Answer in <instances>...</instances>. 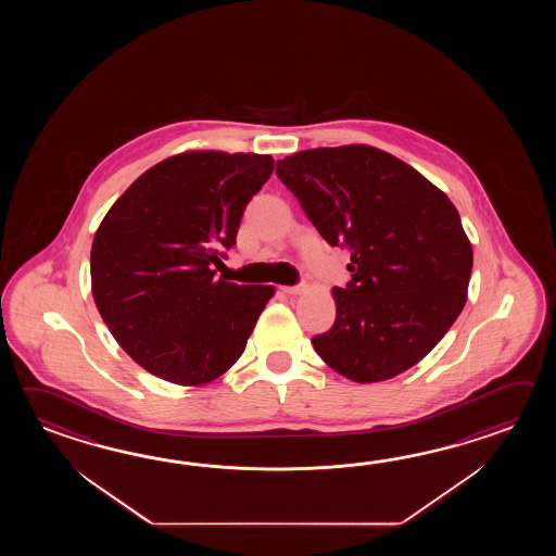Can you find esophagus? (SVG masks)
<instances>
[{"label": "esophagus", "mask_w": 556, "mask_h": 556, "mask_svg": "<svg viewBox=\"0 0 556 556\" xmlns=\"http://www.w3.org/2000/svg\"><path fill=\"white\" fill-rule=\"evenodd\" d=\"M280 290H282L283 294L298 295L302 294L306 288L304 286H280Z\"/></svg>", "instance_id": "1"}]
</instances>
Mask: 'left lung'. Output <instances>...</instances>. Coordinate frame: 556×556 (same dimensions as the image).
Segmentation results:
<instances>
[{
	"instance_id": "1",
	"label": "left lung",
	"mask_w": 556,
	"mask_h": 556,
	"mask_svg": "<svg viewBox=\"0 0 556 556\" xmlns=\"http://www.w3.org/2000/svg\"><path fill=\"white\" fill-rule=\"evenodd\" d=\"M276 175L324 240L352 254V280L331 290L336 321L312 338L319 357L357 383L421 362L462 314L471 278V242L447 194L369 144L300 151Z\"/></svg>"
}]
</instances>
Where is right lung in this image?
<instances>
[{
    "label": "right lung",
    "instance_id": "add662e5",
    "mask_svg": "<svg viewBox=\"0 0 556 556\" xmlns=\"http://www.w3.org/2000/svg\"><path fill=\"white\" fill-rule=\"evenodd\" d=\"M270 154L189 151L149 168L97 228L91 290L127 354L156 378L202 386L244 352L273 286L216 278Z\"/></svg>",
    "mask_w": 556,
    "mask_h": 556
}]
</instances>
